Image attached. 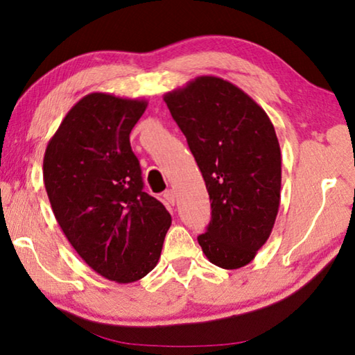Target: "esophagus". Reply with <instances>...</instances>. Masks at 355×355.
Here are the masks:
<instances>
[{
	"label": "esophagus",
	"mask_w": 355,
	"mask_h": 355,
	"mask_svg": "<svg viewBox=\"0 0 355 355\" xmlns=\"http://www.w3.org/2000/svg\"><path fill=\"white\" fill-rule=\"evenodd\" d=\"M164 198H165V201L168 202V205L174 206V202H176V191H174V190H166L165 193H164Z\"/></svg>",
	"instance_id": "obj_1"
}]
</instances>
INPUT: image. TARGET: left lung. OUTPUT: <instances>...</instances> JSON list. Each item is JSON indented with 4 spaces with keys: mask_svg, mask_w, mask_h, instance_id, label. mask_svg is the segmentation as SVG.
Masks as SVG:
<instances>
[{
    "mask_svg": "<svg viewBox=\"0 0 355 355\" xmlns=\"http://www.w3.org/2000/svg\"><path fill=\"white\" fill-rule=\"evenodd\" d=\"M187 138L211 200L212 218L198 243L222 269L252 263L274 228L282 153L274 124L252 97L202 75L164 96Z\"/></svg>",
    "mask_w": 355,
    "mask_h": 355,
    "instance_id": "left-lung-1",
    "label": "left lung"
}]
</instances>
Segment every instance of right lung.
Returning a JSON list of instances; mask_svg holds the SVG:
<instances>
[{
    "label": "right lung",
    "mask_w": 355,
    "mask_h": 355,
    "mask_svg": "<svg viewBox=\"0 0 355 355\" xmlns=\"http://www.w3.org/2000/svg\"><path fill=\"white\" fill-rule=\"evenodd\" d=\"M146 101L91 92L69 110L44 155L55 218L98 275L133 283L159 263L171 216L143 191L130 132Z\"/></svg>",
    "instance_id": "1"
}]
</instances>
